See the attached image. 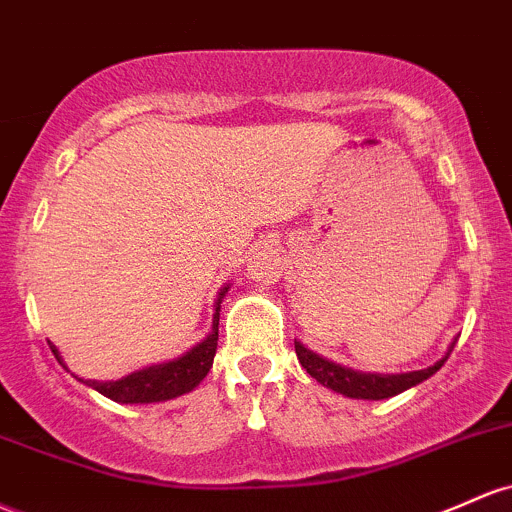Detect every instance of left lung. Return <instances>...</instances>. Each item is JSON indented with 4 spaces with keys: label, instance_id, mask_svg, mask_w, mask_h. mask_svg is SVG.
<instances>
[{
    "label": "left lung",
    "instance_id": "8db88e82",
    "mask_svg": "<svg viewBox=\"0 0 512 512\" xmlns=\"http://www.w3.org/2000/svg\"><path fill=\"white\" fill-rule=\"evenodd\" d=\"M457 342V340H454ZM454 342L449 345L447 355L435 362L428 369H418V372H406V374H367V372H355L350 367H342V364L330 362V359L316 355L313 350H308L306 345L294 340L296 345V357H299L301 367L306 369L318 384L328 386V389L342 393L347 398H364V401H381V398H391L396 393L418 386L420 381L430 379L442 364L447 362L449 352L454 350Z\"/></svg>",
    "mask_w": 512,
    "mask_h": 512
}]
</instances>
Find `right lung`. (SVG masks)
<instances>
[{
	"instance_id": "add662e5",
	"label": "right lung",
	"mask_w": 512,
	"mask_h": 512,
	"mask_svg": "<svg viewBox=\"0 0 512 512\" xmlns=\"http://www.w3.org/2000/svg\"><path fill=\"white\" fill-rule=\"evenodd\" d=\"M230 286H223L218 291L216 299V313H213V325L211 333L206 335L199 345H194L187 355L172 359L165 364H153V367L138 369V372L123 376L119 381H92V379H80L87 386H92L94 391H99L101 396L111 398L116 403H157V401H170V398L182 396L204 381V376L209 374L213 357H216L218 347V318H221V301L228 294ZM50 350H53L55 359L65 367L63 357H60L58 347L50 342ZM67 369V367H65Z\"/></svg>"
}]
</instances>
